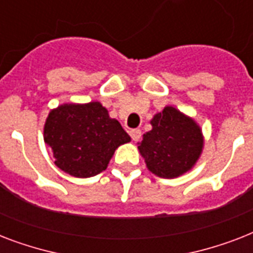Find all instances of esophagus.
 Masks as SVG:
<instances>
[{"mask_svg": "<svg viewBox=\"0 0 253 253\" xmlns=\"http://www.w3.org/2000/svg\"><path fill=\"white\" fill-rule=\"evenodd\" d=\"M130 136L134 142H138L139 139L142 138V131L139 130V128H134V130L130 131Z\"/></svg>", "mask_w": 253, "mask_h": 253, "instance_id": "obj_1", "label": "esophagus"}]
</instances>
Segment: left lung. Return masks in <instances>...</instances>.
<instances>
[{"mask_svg":"<svg viewBox=\"0 0 253 253\" xmlns=\"http://www.w3.org/2000/svg\"><path fill=\"white\" fill-rule=\"evenodd\" d=\"M152 130L143 135L138 150L150 172L176 178L189 172L204 151L200 125L173 106H166L151 119Z\"/></svg>","mask_w":253,"mask_h":253,"instance_id":"obj_1","label":"left lung"}]
</instances>
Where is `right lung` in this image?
<instances>
[{
  "label": "right lung",
  "mask_w": 253,
  "mask_h": 253,
  "mask_svg": "<svg viewBox=\"0 0 253 253\" xmlns=\"http://www.w3.org/2000/svg\"><path fill=\"white\" fill-rule=\"evenodd\" d=\"M130 140L98 101L63 103L49 111L44 123V142L55 166L79 178L105 170L115 150Z\"/></svg>",
  "instance_id": "1"
}]
</instances>
